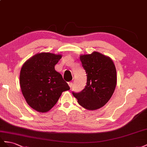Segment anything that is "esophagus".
Returning <instances> with one entry per match:
<instances>
[{"label": "esophagus", "mask_w": 147, "mask_h": 147, "mask_svg": "<svg viewBox=\"0 0 147 147\" xmlns=\"http://www.w3.org/2000/svg\"><path fill=\"white\" fill-rule=\"evenodd\" d=\"M68 86H69V87L70 88H71V87H72V86H73V83H72V82H68Z\"/></svg>", "instance_id": "1"}]
</instances>
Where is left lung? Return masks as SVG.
Masks as SVG:
<instances>
[{
    "instance_id": "1",
    "label": "left lung",
    "mask_w": 147,
    "mask_h": 147,
    "mask_svg": "<svg viewBox=\"0 0 147 147\" xmlns=\"http://www.w3.org/2000/svg\"><path fill=\"white\" fill-rule=\"evenodd\" d=\"M79 58L87 74V84L81 92H73V95L83 108L97 110L114 93L117 82L115 65L110 57L98 52L81 55Z\"/></svg>"
}]
</instances>
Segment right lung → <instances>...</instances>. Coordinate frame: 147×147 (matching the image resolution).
I'll return each instance as SVG.
<instances>
[{"label":"right lung","instance_id":"add662e5","mask_svg":"<svg viewBox=\"0 0 147 147\" xmlns=\"http://www.w3.org/2000/svg\"><path fill=\"white\" fill-rule=\"evenodd\" d=\"M62 55L41 52L29 58L20 74L21 90L27 103L40 113L49 111L57 103L62 92L69 87L55 69Z\"/></svg>","mask_w":147,"mask_h":147}]
</instances>
